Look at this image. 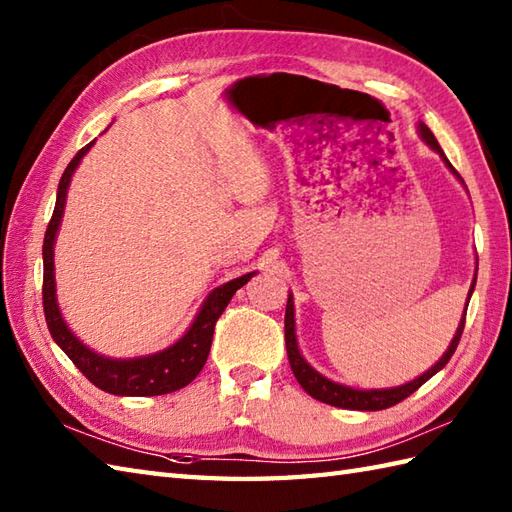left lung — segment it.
Here are the masks:
<instances>
[{"mask_svg": "<svg viewBox=\"0 0 512 512\" xmlns=\"http://www.w3.org/2000/svg\"><path fill=\"white\" fill-rule=\"evenodd\" d=\"M418 136L433 151H436V154H440V158L444 160V165H447V169L464 184V180L460 178V173L453 169L449 158L444 156V151L438 145L436 136L431 134V129L424 125V123H418ZM464 189H466V184H464ZM475 281H477V273H475V277L471 281L469 297H466V306H464V312H462V319L458 323V330H455L453 339H451V343L447 347V352L440 356V361L436 365H431L427 372L420 374L418 378L409 380V383L398 385V387H385V389H354V387H347V385L336 383V380H332L328 376H323L321 372H317V369H314L306 361V358H303V354L299 350L297 330H295V301H292V295H288V303H286V350H288V361H290V367H292V374H295L297 383L303 389H306L312 398L325 402V405L341 407V409H356V411H380V409H387V407L398 405L400 400H405L407 396H411L413 391L427 383L431 376H436L440 369L451 361V356L455 352V347H458L462 330H464L466 308H469V301H471V295H473V290H475Z\"/></svg>", "mask_w": 512, "mask_h": 512, "instance_id": "1", "label": "left lung"}]
</instances>
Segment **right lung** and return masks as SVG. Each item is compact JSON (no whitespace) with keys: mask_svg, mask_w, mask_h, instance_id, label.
Listing matches in <instances>:
<instances>
[{"mask_svg":"<svg viewBox=\"0 0 512 512\" xmlns=\"http://www.w3.org/2000/svg\"><path fill=\"white\" fill-rule=\"evenodd\" d=\"M96 140L85 145L79 154H76L70 165L65 167L59 189H57V204H54L52 220L48 224L46 237H43V312H46V323L52 334L54 343L68 354L70 361L79 367V372L90 380L92 385L107 391L114 396H162L171 394L187 387L191 380L200 374V369L206 363V356L211 350L213 330L217 319L222 317L228 301L233 299L235 292L248 284L250 277L255 273L242 275L237 279L226 281L220 288L209 292L204 299L202 308L195 314L189 330L184 332L180 339L165 347V350L134 356V358H110L92 347L85 345L79 336H76L68 323H65L59 301H57V281H54V242H57V233L63 220L65 211V198H68V189L76 167L81 165L83 156L88 154Z\"/></svg>","mask_w":512,"mask_h":512,"instance_id":"obj_1","label":"right lung"}]
</instances>
